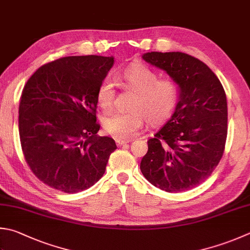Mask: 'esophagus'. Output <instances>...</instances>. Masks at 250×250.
<instances>
[{
    "label": "esophagus",
    "instance_id": "obj_1",
    "mask_svg": "<svg viewBox=\"0 0 250 250\" xmlns=\"http://www.w3.org/2000/svg\"><path fill=\"white\" fill-rule=\"evenodd\" d=\"M116 144L117 146H125V145H128L129 141L128 140H121V139H116Z\"/></svg>",
    "mask_w": 250,
    "mask_h": 250
}]
</instances>
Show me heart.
I'll list each match as a JSON object with an SVG mask.
<instances>
[{
  "mask_svg": "<svg viewBox=\"0 0 250 250\" xmlns=\"http://www.w3.org/2000/svg\"><path fill=\"white\" fill-rule=\"evenodd\" d=\"M127 90L134 91L129 112L113 113L103 120V128L112 137L127 140L137 136L146 117L151 124L168 119L180 98L178 86L171 79H160L159 75L144 64H134L121 74ZM115 86L110 79L103 81L97 91V102L102 111L114 106Z\"/></svg>",
  "mask_w": 250,
  "mask_h": 250,
  "instance_id": "b5f03b06",
  "label": "heart"
}]
</instances>
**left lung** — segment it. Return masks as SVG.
<instances>
[{
  "mask_svg": "<svg viewBox=\"0 0 250 250\" xmlns=\"http://www.w3.org/2000/svg\"><path fill=\"white\" fill-rule=\"evenodd\" d=\"M146 62L166 72L178 86L173 115L148 140L140 169L153 186L185 191L208 178L223 155L228 135L227 95L207 65L182 52H148Z\"/></svg>",
  "mask_w": 250,
  "mask_h": 250,
  "instance_id": "1",
  "label": "left lung"
}]
</instances>
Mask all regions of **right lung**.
I'll return each instance as SVG.
<instances>
[{"label": "right lung", "instance_id": "1", "mask_svg": "<svg viewBox=\"0 0 250 250\" xmlns=\"http://www.w3.org/2000/svg\"><path fill=\"white\" fill-rule=\"evenodd\" d=\"M113 56H66L36 70L20 103L21 144L26 162L46 185L78 192L100 180L115 141L98 136L97 91Z\"/></svg>", "mask_w": 250, "mask_h": 250}]
</instances>
